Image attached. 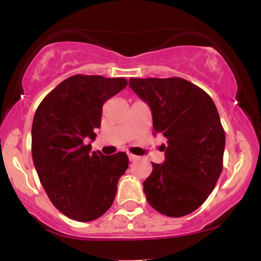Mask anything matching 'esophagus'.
I'll return each instance as SVG.
<instances>
[{"instance_id":"1","label":"esophagus","mask_w":261,"mask_h":261,"mask_svg":"<svg viewBox=\"0 0 261 261\" xmlns=\"http://www.w3.org/2000/svg\"><path fill=\"white\" fill-rule=\"evenodd\" d=\"M128 160H130V162H136L137 160H139V157H137V155H135V154L128 153Z\"/></svg>"}]
</instances>
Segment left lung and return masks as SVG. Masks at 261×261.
<instances>
[{
    "label": "left lung",
    "mask_w": 261,
    "mask_h": 261,
    "mask_svg": "<svg viewBox=\"0 0 261 261\" xmlns=\"http://www.w3.org/2000/svg\"><path fill=\"white\" fill-rule=\"evenodd\" d=\"M128 85L151 108L154 133L167 139L166 161L152 163L143 181L146 199L166 216L191 214L223 169L226 135L217 108L207 93L180 77L130 79Z\"/></svg>",
    "instance_id": "obj_1"
}]
</instances>
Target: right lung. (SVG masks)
I'll use <instances>...</instances> for the list:
<instances>
[{
	"label": "right lung",
	"mask_w": 261,
	"mask_h": 261,
	"mask_svg": "<svg viewBox=\"0 0 261 261\" xmlns=\"http://www.w3.org/2000/svg\"><path fill=\"white\" fill-rule=\"evenodd\" d=\"M127 85L126 79L74 74L54 88L35 112L32 155L50 201L65 216L89 222L113 205L120 176L126 172L125 152H92L103 104Z\"/></svg>",
	"instance_id": "right-lung-1"
}]
</instances>
